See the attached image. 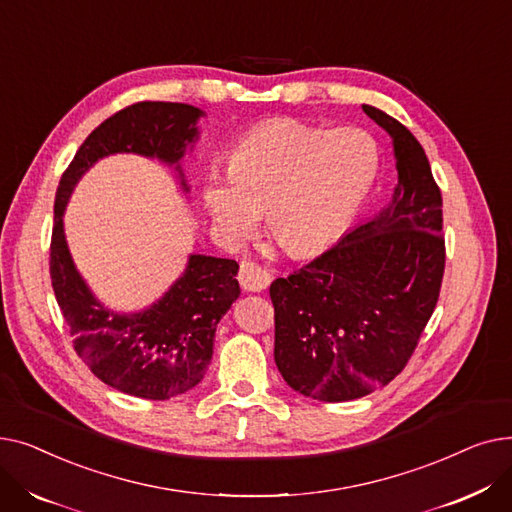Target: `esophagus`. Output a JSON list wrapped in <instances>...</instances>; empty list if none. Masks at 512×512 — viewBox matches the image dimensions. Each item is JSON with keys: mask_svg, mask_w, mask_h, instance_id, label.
Returning a JSON list of instances; mask_svg holds the SVG:
<instances>
[{"mask_svg": "<svg viewBox=\"0 0 512 512\" xmlns=\"http://www.w3.org/2000/svg\"><path fill=\"white\" fill-rule=\"evenodd\" d=\"M238 282L245 290L251 292H259L263 290L267 284H270V274H267L265 267H261L257 261L245 259L240 263V270H238Z\"/></svg>", "mask_w": 512, "mask_h": 512, "instance_id": "obj_1", "label": "esophagus"}]
</instances>
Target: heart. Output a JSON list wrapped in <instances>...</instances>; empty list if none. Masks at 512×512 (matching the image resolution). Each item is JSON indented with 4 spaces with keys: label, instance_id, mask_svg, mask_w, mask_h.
<instances>
[{
    "label": "heart",
    "instance_id": "obj_1",
    "mask_svg": "<svg viewBox=\"0 0 512 512\" xmlns=\"http://www.w3.org/2000/svg\"><path fill=\"white\" fill-rule=\"evenodd\" d=\"M378 174V147L359 128L324 130L297 118L267 120L228 153V176H213L203 201L234 245L255 234L259 211L290 255L326 247L353 220Z\"/></svg>",
    "mask_w": 512,
    "mask_h": 512
}]
</instances>
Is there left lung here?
<instances>
[{"label": "left lung", "instance_id": "left-lung-1", "mask_svg": "<svg viewBox=\"0 0 512 512\" xmlns=\"http://www.w3.org/2000/svg\"><path fill=\"white\" fill-rule=\"evenodd\" d=\"M392 139L398 184L373 220L270 286L274 359L303 396L344 402L407 367L444 278L442 193L413 132L373 105Z\"/></svg>", "mask_w": 512, "mask_h": 512}]
</instances>
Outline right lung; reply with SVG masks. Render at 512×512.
I'll list each match as a JSON object with an SVG mask.
<instances>
[{"label":"right lung","mask_w":512,"mask_h":512,"mask_svg":"<svg viewBox=\"0 0 512 512\" xmlns=\"http://www.w3.org/2000/svg\"><path fill=\"white\" fill-rule=\"evenodd\" d=\"M199 116L197 107L170 101L124 107L78 147L53 205L49 276L74 351L103 384L147 400L174 398L203 380L218 321L238 299V263L193 255L184 276L157 305L143 313L116 315L93 299L74 270L62 213L76 180L103 155L130 151L176 164L186 143L197 137Z\"/></svg>","instance_id":"1"}]
</instances>
